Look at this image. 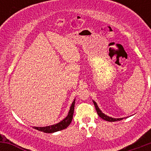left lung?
<instances>
[{
    "instance_id": "obj_1",
    "label": "left lung",
    "mask_w": 151,
    "mask_h": 151,
    "mask_svg": "<svg viewBox=\"0 0 151 151\" xmlns=\"http://www.w3.org/2000/svg\"><path fill=\"white\" fill-rule=\"evenodd\" d=\"M93 104L95 105V107H96V112H97V114L99 115V116L100 117V118H102L103 120H105V121H109V122H114V121H121V120H122L123 118H111V117H109L107 116V115H104V113H102L101 112V111L100 110L99 108V106H97V104L95 102V101H93Z\"/></svg>"
}]
</instances>
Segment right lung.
I'll return each instance as SVG.
<instances>
[{
    "instance_id": "add662e5",
    "label": "right lung",
    "mask_w": 151,
    "mask_h": 151,
    "mask_svg": "<svg viewBox=\"0 0 151 151\" xmlns=\"http://www.w3.org/2000/svg\"><path fill=\"white\" fill-rule=\"evenodd\" d=\"M74 104H75V100H74V101L72 102V104L70 107V110L66 118H64L62 121H60V123L50 126H45V127H34V129L38 131H40V132H45V133H53V132H58V131L66 129L72 121L73 115H74Z\"/></svg>"
}]
</instances>
